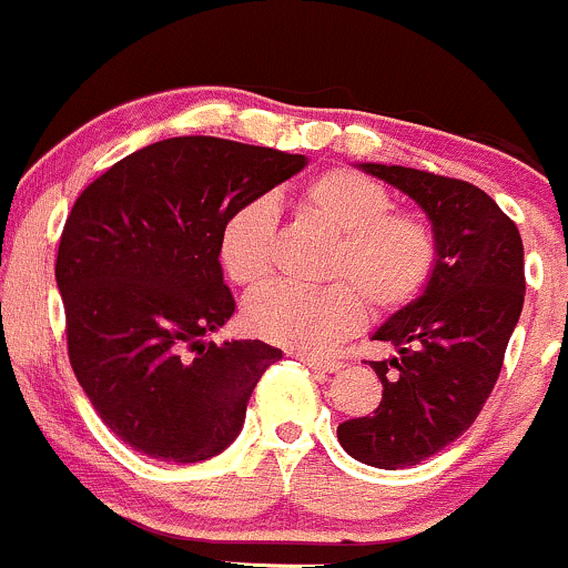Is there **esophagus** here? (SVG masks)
I'll use <instances>...</instances> for the list:
<instances>
[{
    "label": "esophagus",
    "instance_id": "esophagus-1",
    "mask_svg": "<svg viewBox=\"0 0 568 568\" xmlns=\"http://www.w3.org/2000/svg\"><path fill=\"white\" fill-rule=\"evenodd\" d=\"M297 359L303 362V365L314 367V369H322V373H335V369L343 367V362L337 359H318V356H311V354H297Z\"/></svg>",
    "mask_w": 568,
    "mask_h": 568
}]
</instances>
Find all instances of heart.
I'll return each mask as SVG.
<instances>
[{
  "mask_svg": "<svg viewBox=\"0 0 568 568\" xmlns=\"http://www.w3.org/2000/svg\"><path fill=\"white\" fill-rule=\"evenodd\" d=\"M303 206L335 235L329 276L316 290L273 282L244 303V322L263 341L322 354L365 324L367 301L394 314L416 301L437 267V235L422 214L392 209L378 182L352 169H329L305 182ZM278 203L254 195L239 203L220 231V263L233 284L265 282L273 265Z\"/></svg>",
  "mask_w": 568,
  "mask_h": 568,
  "instance_id": "heart-1",
  "label": "heart"
}]
</instances>
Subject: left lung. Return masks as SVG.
Returning a JSON list of instances; mask_svg holds the SVG:
<instances>
[{
    "label": "left lung",
    "mask_w": 568,
    "mask_h": 568,
    "mask_svg": "<svg viewBox=\"0 0 568 568\" xmlns=\"http://www.w3.org/2000/svg\"><path fill=\"white\" fill-rule=\"evenodd\" d=\"M359 169L410 195L437 235V267L422 297L373 335L397 348L392 359L369 362L384 384L381 405L337 426L356 462L403 469L462 437L494 392L524 308V241L475 184L405 165Z\"/></svg>",
    "instance_id": "left-lung-1"
}]
</instances>
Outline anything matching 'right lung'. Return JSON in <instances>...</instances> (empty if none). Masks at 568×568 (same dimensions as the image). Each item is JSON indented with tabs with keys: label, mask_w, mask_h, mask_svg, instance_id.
Returning a JSON list of instances; mask_svg holds the SVG:
<instances>
[{
	"label": "right lung",
	"mask_w": 568,
	"mask_h": 568,
	"mask_svg": "<svg viewBox=\"0 0 568 568\" xmlns=\"http://www.w3.org/2000/svg\"><path fill=\"white\" fill-rule=\"evenodd\" d=\"M303 155L216 136L163 139L106 169L63 225L55 284L69 362L95 413L139 454L206 462L239 437L254 386L282 352L203 341L233 316L220 231Z\"/></svg>",
	"instance_id": "add662e5"
}]
</instances>
